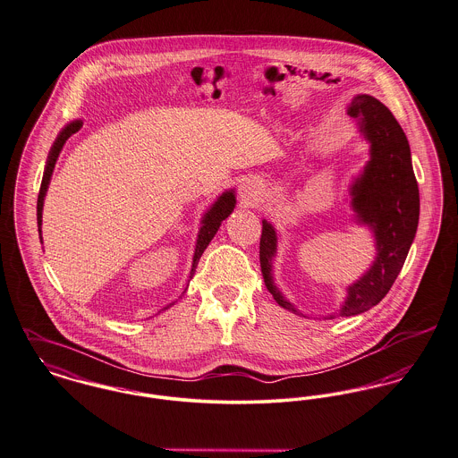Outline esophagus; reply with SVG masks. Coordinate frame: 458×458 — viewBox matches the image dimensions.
<instances>
[{"label": "esophagus", "instance_id": "1", "mask_svg": "<svg viewBox=\"0 0 458 458\" xmlns=\"http://www.w3.org/2000/svg\"><path fill=\"white\" fill-rule=\"evenodd\" d=\"M258 197H259V187L250 180L243 182L241 185V199H242L243 204H254L258 200Z\"/></svg>", "mask_w": 458, "mask_h": 458}]
</instances>
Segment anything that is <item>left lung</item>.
Here are the masks:
<instances>
[{"mask_svg": "<svg viewBox=\"0 0 458 458\" xmlns=\"http://www.w3.org/2000/svg\"><path fill=\"white\" fill-rule=\"evenodd\" d=\"M346 114L370 145L369 161L350 185V206L354 223L372 232L377 252L372 267L348 285L339 317L363 313L389 293L415 239L420 211L410 145L391 110L370 95H356ZM276 243L275 226L263 219L259 261L265 285L282 308L299 315L301 311L275 285Z\"/></svg>", "mask_w": 458, "mask_h": 458, "instance_id": "obj_1", "label": "left lung"}]
</instances>
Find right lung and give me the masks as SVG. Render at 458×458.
<instances>
[{"label":"right lung","mask_w":458,"mask_h":458,"mask_svg":"<svg viewBox=\"0 0 458 458\" xmlns=\"http://www.w3.org/2000/svg\"><path fill=\"white\" fill-rule=\"evenodd\" d=\"M82 121L81 119H76L72 123H69L58 136L55 138L54 145L50 148V154H48V159H47V165H45V173H43V180H41V189H39V195H38V232L41 235V223H43V206H45V197H47V191L50 187V180H52V174H54L55 164L56 159L65 145V141L74 135L76 131L81 130ZM235 190H226L223 191L215 202L211 204V208L204 213L202 219H200V228H199V233H197V242H195V250H193V261H191V269H190V278L193 276L195 268L199 265V259L202 256V252L208 249L209 242L215 239L216 232L219 230L223 219H226L228 216L232 215V211L235 209ZM41 243H43V237ZM189 287V285H187ZM187 293V289H185ZM171 306V304H169ZM169 306H165L164 310H167ZM162 310V311H164ZM161 313V311H159Z\"/></svg>","instance_id":"1"}]
</instances>
